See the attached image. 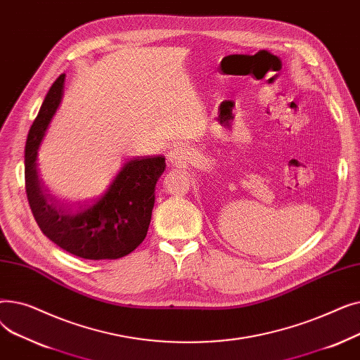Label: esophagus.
I'll use <instances>...</instances> for the list:
<instances>
[{"instance_id": "1", "label": "esophagus", "mask_w": 360, "mask_h": 360, "mask_svg": "<svg viewBox=\"0 0 360 360\" xmlns=\"http://www.w3.org/2000/svg\"><path fill=\"white\" fill-rule=\"evenodd\" d=\"M182 158H184L182 150H179V148H175V150H172V151H170V153H169V160L174 162V163L181 162Z\"/></svg>"}]
</instances>
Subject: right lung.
I'll return each mask as SVG.
<instances>
[{
    "label": "right lung",
    "mask_w": 360,
    "mask_h": 360,
    "mask_svg": "<svg viewBox=\"0 0 360 360\" xmlns=\"http://www.w3.org/2000/svg\"><path fill=\"white\" fill-rule=\"evenodd\" d=\"M65 74L53 82L33 121L25 147L26 193L41 231L64 251L84 259H117L144 240L155 205L156 184L165 158L127 160L106 191L90 205L67 209L46 193L37 167V151L64 94Z\"/></svg>",
    "instance_id": "obj_1"
}]
</instances>
